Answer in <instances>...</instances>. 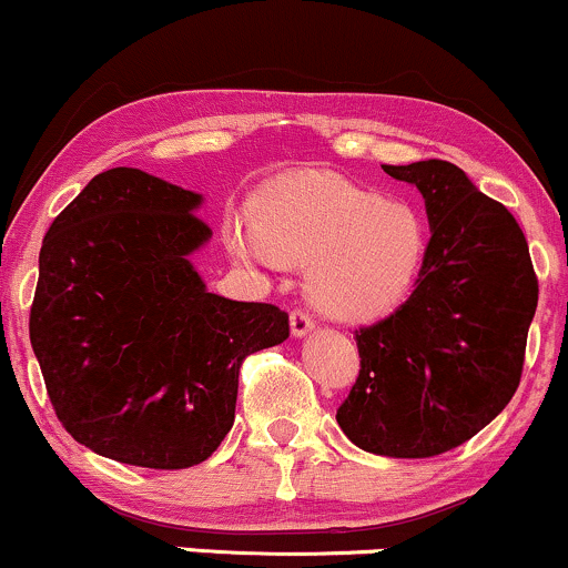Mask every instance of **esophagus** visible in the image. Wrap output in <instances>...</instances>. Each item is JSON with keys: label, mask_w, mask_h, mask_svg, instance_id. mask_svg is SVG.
<instances>
[{"label": "esophagus", "mask_w": 568, "mask_h": 568, "mask_svg": "<svg viewBox=\"0 0 568 568\" xmlns=\"http://www.w3.org/2000/svg\"><path fill=\"white\" fill-rule=\"evenodd\" d=\"M312 328H315V321H312L310 312L302 310V306H298V310H293V312H291V331H293V336H304V334H310Z\"/></svg>", "instance_id": "esophagus-1"}]
</instances>
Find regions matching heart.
<instances>
[{
  "instance_id": "1",
  "label": "heart",
  "mask_w": 568,
  "mask_h": 568,
  "mask_svg": "<svg viewBox=\"0 0 568 568\" xmlns=\"http://www.w3.org/2000/svg\"><path fill=\"white\" fill-rule=\"evenodd\" d=\"M256 230H232L243 262L306 266L312 302L342 321H366L400 304L425 264L429 226L406 200H382L334 175L302 173L266 189Z\"/></svg>"
}]
</instances>
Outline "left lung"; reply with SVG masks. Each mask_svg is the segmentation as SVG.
I'll list each match as a JSON object with an SVG mask.
<instances>
[{"instance_id":"obj_1","label":"left lung","mask_w":568,"mask_h":568,"mask_svg":"<svg viewBox=\"0 0 568 568\" xmlns=\"http://www.w3.org/2000/svg\"><path fill=\"white\" fill-rule=\"evenodd\" d=\"M382 168L419 189L433 237L406 302L355 331L361 371L336 422L363 452L427 459L470 440L510 403L539 283L518 221L462 168Z\"/></svg>"}]
</instances>
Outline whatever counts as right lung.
<instances>
[{
  "instance_id": "obj_1",
  "label": "right lung",
  "mask_w": 568,
  "mask_h": 568,
  "mask_svg": "<svg viewBox=\"0 0 568 568\" xmlns=\"http://www.w3.org/2000/svg\"><path fill=\"white\" fill-rule=\"evenodd\" d=\"M200 194L135 168L98 173L58 213L29 315L58 422L90 452L186 470L234 425L237 376L291 334L275 304L207 293L189 253Z\"/></svg>"
}]
</instances>
